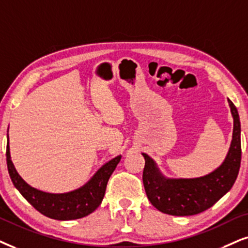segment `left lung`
Masks as SVG:
<instances>
[{"label":"left lung","mask_w":248,"mask_h":248,"mask_svg":"<svg viewBox=\"0 0 248 248\" xmlns=\"http://www.w3.org/2000/svg\"><path fill=\"white\" fill-rule=\"evenodd\" d=\"M233 118V133L224 161L214 171L197 178H167L146 153L143 184L155 207L165 214L189 216L199 214L218 202L236 182L241 160L240 121L236 106L228 101Z\"/></svg>","instance_id":"left-lung-1"}]
</instances>
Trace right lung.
Instances as JSON below:
<instances>
[{
    "label": "right lung",
    "instance_id": "obj_1",
    "mask_svg": "<svg viewBox=\"0 0 248 248\" xmlns=\"http://www.w3.org/2000/svg\"><path fill=\"white\" fill-rule=\"evenodd\" d=\"M9 130V129H8ZM121 160V155L103 165L95 175L79 189L65 193H49L32 187L17 173L11 161L9 135L7 144V165L10 178L21 196L36 211L46 217L59 221L77 220L92 214L104 198L108 178Z\"/></svg>",
    "mask_w": 248,
    "mask_h": 248
}]
</instances>
